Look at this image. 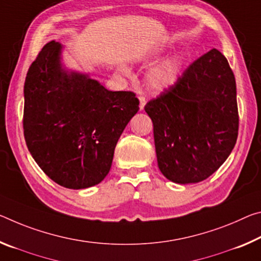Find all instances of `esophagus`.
<instances>
[{"label": "esophagus", "instance_id": "1", "mask_svg": "<svg viewBox=\"0 0 261 261\" xmlns=\"http://www.w3.org/2000/svg\"><path fill=\"white\" fill-rule=\"evenodd\" d=\"M138 98H139V109L143 110L144 107L146 105V98L144 96H139Z\"/></svg>", "mask_w": 261, "mask_h": 261}]
</instances>
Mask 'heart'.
Wrapping results in <instances>:
<instances>
[{
    "label": "heart",
    "instance_id": "heart-1",
    "mask_svg": "<svg viewBox=\"0 0 261 261\" xmlns=\"http://www.w3.org/2000/svg\"><path fill=\"white\" fill-rule=\"evenodd\" d=\"M181 60L177 57L169 58L155 68H153L147 76L148 85L153 89L164 90L175 85L180 75Z\"/></svg>",
    "mask_w": 261,
    "mask_h": 261
}]
</instances>
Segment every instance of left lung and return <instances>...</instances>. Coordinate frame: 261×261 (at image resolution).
<instances>
[{
    "label": "left lung",
    "mask_w": 261,
    "mask_h": 261,
    "mask_svg": "<svg viewBox=\"0 0 261 261\" xmlns=\"http://www.w3.org/2000/svg\"><path fill=\"white\" fill-rule=\"evenodd\" d=\"M145 111L161 173L176 184L205 180L222 166L238 137L239 115L232 69L216 48L190 64Z\"/></svg>",
    "instance_id": "obj_1"
}]
</instances>
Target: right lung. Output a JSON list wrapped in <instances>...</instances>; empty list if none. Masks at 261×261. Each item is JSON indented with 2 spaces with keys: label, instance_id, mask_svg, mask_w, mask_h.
<instances>
[{
  "label": "right lung",
  "instance_id": "obj_1",
  "mask_svg": "<svg viewBox=\"0 0 261 261\" xmlns=\"http://www.w3.org/2000/svg\"><path fill=\"white\" fill-rule=\"evenodd\" d=\"M60 49L49 41L29 68L24 138L49 179L66 188H88L109 173L116 144L139 101L134 92H110L88 76L65 72Z\"/></svg>",
  "mask_w": 261,
  "mask_h": 261
}]
</instances>
